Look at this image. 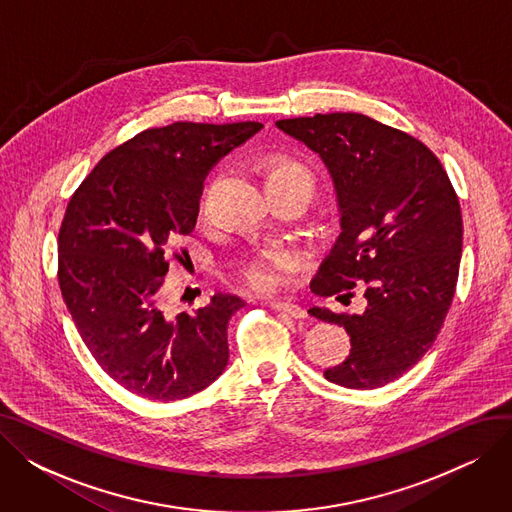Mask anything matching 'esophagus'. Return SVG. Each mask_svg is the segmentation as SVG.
Segmentation results:
<instances>
[{
  "label": "esophagus",
  "instance_id": "1",
  "mask_svg": "<svg viewBox=\"0 0 512 512\" xmlns=\"http://www.w3.org/2000/svg\"><path fill=\"white\" fill-rule=\"evenodd\" d=\"M267 305H270L274 311H278L282 315H288L292 319H305L307 317V311L303 307L294 305L290 301H276V299H272V301H267Z\"/></svg>",
  "mask_w": 512,
  "mask_h": 512
}]
</instances>
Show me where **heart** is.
<instances>
[{"label":"heart","instance_id":"heart-1","mask_svg":"<svg viewBox=\"0 0 512 512\" xmlns=\"http://www.w3.org/2000/svg\"><path fill=\"white\" fill-rule=\"evenodd\" d=\"M278 182H301L313 193L315 176L309 166L294 157H274L267 161V186ZM282 257L267 249H251L242 253L232 263V272L236 280L257 292H267L280 284Z\"/></svg>","mask_w":512,"mask_h":512}]
</instances>
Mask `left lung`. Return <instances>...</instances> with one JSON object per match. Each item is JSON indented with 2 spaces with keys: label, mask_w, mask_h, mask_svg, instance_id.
I'll return each instance as SVG.
<instances>
[{
  "label": "left lung",
  "mask_w": 512,
  "mask_h": 512,
  "mask_svg": "<svg viewBox=\"0 0 512 512\" xmlns=\"http://www.w3.org/2000/svg\"><path fill=\"white\" fill-rule=\"evenodd\" d=\"M319 153L340 207V236L311 290L319 297L363 288L361 315L313 307L344 326L351 355L326 380L373 390L398 380L434 344L450 309L463 251L461 205L440 159L421 141L363 114L278 120Z\"/></svg>",
  "instance_id": "obj_1"
}]
</instances>
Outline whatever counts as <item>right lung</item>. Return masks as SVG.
<instances>
[{
	"mask_svg": "<svg viewBox=\"0 0 512 512\" xmlns=\"http://www.w3.org/2000/svg\"><path fill=\"white\" fill-rule=\"evenodd\" d=\"M261 128H147L101 157L68 201L58 234L62 297L93 359L132 394L186 398L228 365V321L245 301L213 294L207 307L172 315L161 286L174 240L195 228L207 172Z\"/></svg>",
	"mask_w": 512,
	"mask_h": 512,
	"instance_id": "obj_1",
	"label": "right lung"
}]
</instances>
